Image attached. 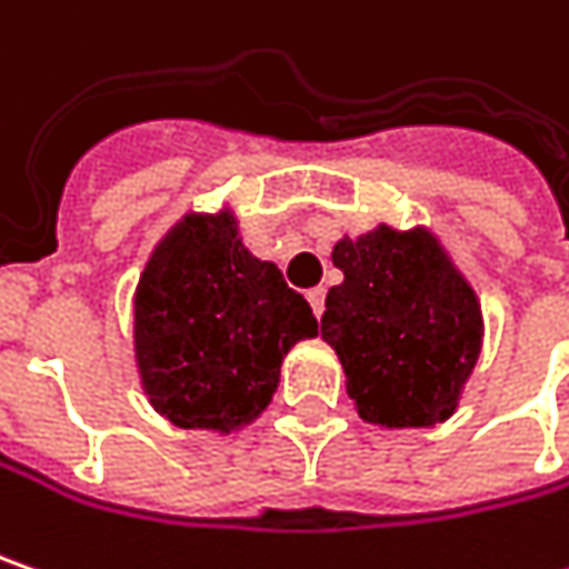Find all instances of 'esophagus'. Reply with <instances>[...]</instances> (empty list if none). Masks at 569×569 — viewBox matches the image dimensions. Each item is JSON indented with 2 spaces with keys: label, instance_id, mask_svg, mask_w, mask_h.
<instances>
[{
  "label": "esophagus",
  "instance_id": "1",
  "mask_svg": "<svg viewBox=\"0 0 569 569\" xmlns=\"http://www.w3.org/2000/svg\"><path fill=\"white\" fill-rule=\"evenodd\" d=\"M307 300H310V307H313V313L320 320L323 317V303H327V291L323 288H313V291H307Z\"/></svg>",
  "mask_w": 569,
  "mask_h": 569
}]
</instances>
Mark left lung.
<instances>
[{
	"mask_svg": "<svg viewBox=\"0 0 569 569\" xmlns=\"http://www.w3.org/2000/svg\"><path fill=\"white\" fill-rule=\"evenodd\" d=\"M320 332L346 368L358 416L436 426L455 412L480 356V303L429 233L378 227L339 240Z\"/></svg>",
	"mask_w": 569,
	"mask_h": 569,
	"instance_id": "8db88e82",
	"label": "left lung"
}]
</instances>
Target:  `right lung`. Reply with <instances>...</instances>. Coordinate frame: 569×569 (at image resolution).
I'll return each mask as SVG.
<instances>
[{
    "mask_svg": "<svg viewBox=\"0 0 569 569\" xmlns=\"http://www.w3.org/2000/svg\"><path fill=\"white\" fill-rule=\"evenodd\" d=\"M133 307L150 403L182 429L230 432L256 419L281 358L317 336L310 303L242 246L230 213H191L159 242Z\"/></svg>",
    "mask_w": 569,
    "mask_h": 569,
    "instance_id": "1",
    "label": "right lung"
}]
</instances>
